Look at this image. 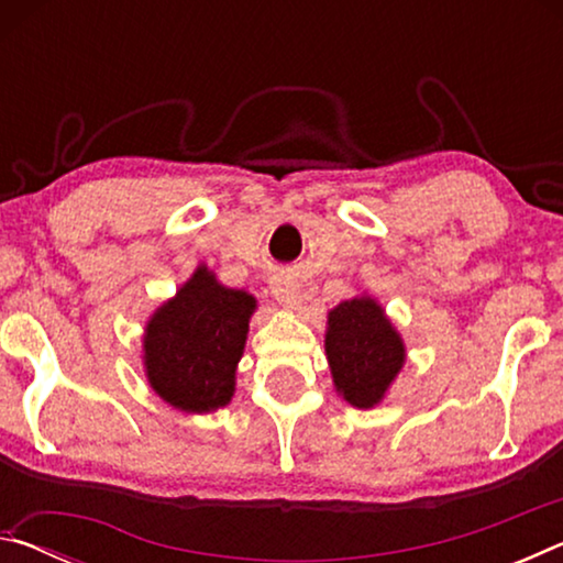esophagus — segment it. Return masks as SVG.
<instances>
[{"mask_svg":"<svg viewBox=\"0 0 563 563\" xmlns=\"http://www.w3.org/2000/svg\"><path fill=\"white\" fill-rule=\"evenodd\" d=\"M271 290L275 295V300H278L283 308H298L300 300H302V292H300V283L298 278H292L290 273H278L273 275L271 280Z\"/></svg>","mask_w":563,"mask_h":563,"instance_id":"esophagus-1","label":"esophagus"}]
</instances>
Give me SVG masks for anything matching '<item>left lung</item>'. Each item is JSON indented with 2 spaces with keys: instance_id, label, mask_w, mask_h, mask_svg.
Returning a JSON list of instances; mask_svg holds the SVG:
<instances>
[{
  "instance_id": "1",
  "label": "left lung",
  "mask_w": 563,
  "mask_h": 563,
  "mask_svg": "<svg viewBox=\"0 0 563 563\" xmlns=\"http://www.w3.org/2000/svg\"><path fill=\"white\" fill-rule=\"evenodd\" d=\"M325 352L335 389L357 409L383 402L405 365V342L369 295L328 312Z\"/></svg>"
}]
</instances>
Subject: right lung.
I'll return each mask as SVG.
<instances>
[{
    "label": "right lung",
    "mask_w": 563,
    "mask_h": 563,
    "mask_svg": "<svg viewBox=\"0 0 563 563\" xmlns=\"http://www.w3.org/2000/svg\"><path fill=\"white\" fill-rule=\"evenodd\" d=\"M253 310V295L225 288L201 265L146 325L144 367L154 393L198 415L231 402Z\"/></svg>",
    "instance_id": "add662e5"
}]
</instances>
